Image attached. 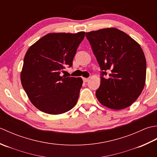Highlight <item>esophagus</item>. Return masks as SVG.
I'll list each match as a JSON object with an SVG mask.
<instances>
[{
  "label": "esophagus",
  "mask_w": 157,
  "mask_h": 157,
  "mask_svg": "<svg viewBox=\"0 0 157 157\" xmlns=\"http://www.w3.org/2000/svg\"><path fill=\"white\" fill-rule=\"evenodd\" d=\"M83 80H84V82H87L89 81V78H83Z\"/></svg>",
  "instance_id": "obj_1"
}]
</instances>
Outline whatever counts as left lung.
<instances>
[{"instance_id":"1","label":"left lung","mask_w":157,"mask_h":157,"mask_svg":"<svg viewBox=\"0 0 157 157\" xmlns=\"http://www.w3.org/2000/svg\"><path fill=\"white\" fill-rule=\"evenodd\" d=\"M101 70V82L96 91L101 104L121 110L134 103L144 89L146 62L138 43L126 33L109 28L86 33ZM106 70H111L105 79Z\"/></svg>"}]
</instances>
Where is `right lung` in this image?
<instances>
[{"label": "right lung", "instance_id": "add662e5", "mask_svg": "<svg viewBox=\"0 0 157 157\" xmlns=\"http://www.w3.org/2000/svg\"><path fill=\"white\" fill-rule=\"evenodd\" d=\"M84 32L77 34L50 33L28 50L20 75L29 101L40 111L62 114L74 107L83 80L61 75L65 67H71Z\"/></svg>", "mask_w": 157, "mask_h": 157}]
</instances>
